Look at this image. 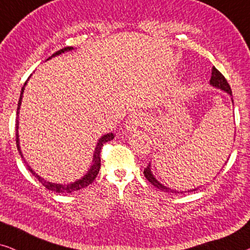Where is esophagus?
Masks as SVG:
<instances>
[{
  "label": "esophagus",
  "instance_id": "1",
  "mask_svg": "<svg viewBox=\"0 0 250 250\" xmlns=\"http://www.w3.org/2000/svg\"><path fill=\"white\" fill-rule=\"evenodd\" d=\"M145 122V118H143V115L140 114V112H132L131 115L128 116L127 121H126V128L128 131H135L136 128L140 127Z\"/></svg>",
  "mask_w": 250,
  "mask_h": 250
}]
</instances>
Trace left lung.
<instances>
[{
    "label": "left lung",
    "instance_id": "obj_1",
    "mask_svg": "<svg viewBox=\"0 0 250 250\" xmlns=\"http://www.w3.org/2000/svg\"><path fill=\"white\" fill-rule=\"evenodd\" d=\"M209 82H210L211 86L220 88V90L227 92V93L232 95L231 87H230V85H229L228 81L225 80V77L223 76V75H222V74L220 73V71H218L215 67H213V69H211V77H210V81H209ZM232 102H233V101H232ZM150 167H151V166H150V164H149V165L146 166V168H145V170H143V173H145L146 179L148 180L149 182L152 184V186H155L156 188H158V189L163 190V191H166V192H175V193H179V191L170 190L169 188H166L165 186H163L162 183H159L158 181L156 180V177L153 176V174H152V172H151V168H150ZM197 189H198V188H197ZM197 189H193V190H190V191H196ZM188 191H189V190H188ZM184 192H187V191H184ZM181 193H182V192H181Z\"/></svg>",
    "mask_w": 250,
    "mask_h": 250
}]
</instances>
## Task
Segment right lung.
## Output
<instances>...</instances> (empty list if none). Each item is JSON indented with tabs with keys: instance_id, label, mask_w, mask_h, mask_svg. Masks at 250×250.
Listing matches in <instances>:
<instances>
[{
	"instance_id": "1",
	"label": "right lung",
	"mask_w": 250,
	"mask_h": 250,
	"mask_svg": "<svg viewBox=\"0 0 250 250\" xmlns=\"http://www.w3.org/2000/svg\"><path fill=\"white\" fill-rule=\"evenodd\" d=\"M73 49H74L73 46L63 47V49H61L59 51H57L56 53H53L52 56L49 58V59H51V58H52V57L59 56V54L66 52V51H70V50H73ZM49 59H47V60H49ZM26 84H27V81H26L25 85ZM25 85H23V86H22L21 93H20V98H19V102H18V108H17V122H16V142H17V148H18V151H19L20 156H21L22 159H23V156H22V152H21V150H20V146H19V134H18L19 121H18V114H19L20 105H21V100H22L23 90H25ZM114 136L115 135L112 134V133H108V134L104 135L100 140H99L98 145H97V146H95V151H94V156H93V164H92L91 168L88 169V172L85 174V175L82 177L81 180H77V181H75V182H71L69 184H57V183H52V182H47V181L42 179V177H41L40 175H37V174L34 172L32 168H30V166L25 162V159H23V162H25L27 168L30 170V173H32L33 175L35 176L36 179L39 180L40 182L42 183L43 186L46 188L47 190L54 191V192H58V193L75 192V191H77V190H80V189H83V188H86L87 186H90V184L95 180V177H97L99 170H100V166H101V157H100L101 148H102V146H104V145L105 142L111 141V140L114 139Z\"/></svg>"
}]
</instances>
